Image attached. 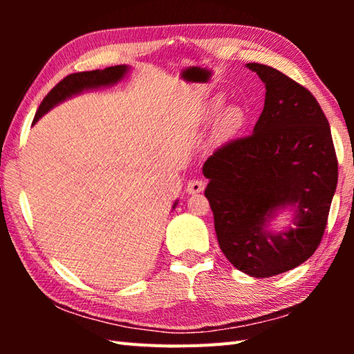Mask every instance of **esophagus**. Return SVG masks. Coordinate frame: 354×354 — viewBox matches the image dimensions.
Masks as SVG:
<instances>
[{"label": "esophagus", "instance_id": "1", "mask_svg": "<svg viewBox=\"0 0 354 354\" xmlns=\"http://www.w3.org/2000/svg\"><path fill=\"white\" fill-rule=\"evenodd\" d=\"M206 184L200 181V179H194V181H190L187 184V187H185V192H187L189 195H195V194H201L203 190H205Z\"/></svg>", "mask_w": 354, "mask_h": 354}]
</instances>
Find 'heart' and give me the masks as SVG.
I'll list each match as a JSON object with an SVG mask.
<instances>
[{
  "label": "heart",
  "instance_id": "b5f03b06",
  "mask_svg": "<svg viewBox=\"0 0 354 354\" xmlns=\"http://www.w3.org/2000/svg\"><path fill=\"white\" fill-rule=\"evenodd\" d=\"M223 107V98L215 97L209 103L203 107L201 111V120L203 122H212V120L218 115V112ZM245 123V113L241 107H227V109L221 113V117L217 122V134L220 137H231L234 136L239 129L243 127Z\"/></svg>",
  "mask_w": 354,
  "mask_h": 354
}]
</instances>
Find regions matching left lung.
<instances>
[{"instance_id":"8db88e82","label":"left lung","mask_w":354,"mask_h":354,"mask_svg":"<svg viewBox=\"0 0 354 354\" xmlns=\"http://www.w3.org/2000/svg\"><path fill=\"white\" fill-rule=\"evenodd\" d=\"M266 86L253 134L217 149L205 165V190L226 259L253 278L308 261L325 232L337 185L331 129L320 104L277 68L247 64ZM290 212L284 228L271 223Z\"/></svg>"}]
</instances>
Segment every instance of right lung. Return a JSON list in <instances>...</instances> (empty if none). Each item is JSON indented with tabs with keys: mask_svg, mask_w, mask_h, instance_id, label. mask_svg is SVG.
<instances>
[{
	"mask_svg": "<svg viewBox=\"0 0 354 354\" xmlns=\"http://www.w3.org/2000/svg\"><path fill=\"white\" fill-rule=\"evenodd\" d=\"M131 71L129 65H115V67H107L104 70H93V71H81V73L68 75L65 80H62L53 91L46 95L45 100L41 101L37 113H35L32 124H35L39 120L50 112L53 107L64 103L70 98L76 97L88 91H97L101 87H109L123 81ZM178 201L173 203V207L178 206Z\"/></svg>",
	"mask_w": 354,
	"mask_h": 354,
	"instance_id": "1",
	"label": "right lung"
}]
</instances>
